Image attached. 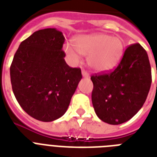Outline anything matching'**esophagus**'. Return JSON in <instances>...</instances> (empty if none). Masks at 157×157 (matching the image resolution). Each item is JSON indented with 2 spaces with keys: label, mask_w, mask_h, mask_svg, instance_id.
Segmentation results:
<instances>
[{
  "label": "esophagus",
  "mask_w": 157,
  "mask_h": 157,
  "mask_svg": "<svg viewBox=\"0 0 157 157\" xmlns=\"http://www.w3.org/2000/svg\"><path fill=\"white\" fill-rule=\"evenodd\" d=\"M82 76L84 77H90V74L86 71H85V70H82Z\"/></svg>",
  "instance_id": "34e87169"
}]
</instances>
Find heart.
Masks as SVG:
<instances>
[{
  "mask_svg": "<svg viewBox=\"0 0 157 157\" xmlns=\"http://www.w3.org/2000/svg\"><path fill=\"white\" fill-rule=\"evenodd\" d=\"M74 45L76 48L69 44L64 46L68 56L78 61V51L89 57V65L97 71H107L116 67L124 52V42L121 38L103 33L76 36Z\"/></svg>",
  "mask_w": 157,
  "mask_h": 157,
  "instance_id": "b5f03b06",
  "label": "heart"
}]
</instances>
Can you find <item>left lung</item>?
<instances>
[{
  "label": "left lung",
  "mask_w": 157,
  "mask_h": 157,
  "mask_svg": "<svg viewBox=\"0 0 157 157\" xmlns=\"http://www.w3.org/2000/svg\"><path fill=\"white\" fill-rule=\"evenodd\" d=\"M92 103L96 115L110 124L129 121L141 109L151 84V70L146 50L139 43L124 50L113 71L92 75Z\"/></svg>",
  "instance_id": "obj_1"
}]
</instances>
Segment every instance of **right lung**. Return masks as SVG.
Segmentation results:
<instances>
[{
    "label": "right lung",
    "instance_id": "right-lung-1",
    "mask_svg": "<svg viewBox=\"0 0 157 157\" xmlns=\"http://www.w3.org/2000/svg\"><path fill=\"white\" fill-rule=\"evenodd\" d=\"M64 38L55 28L36 31L22 41L10 66L13 94L21 107L40 121H53L66 112L81 68L64 60Z\"/></svg>",
    "mask_w": 157,
    "mask_h": 157
}]
</instances>
